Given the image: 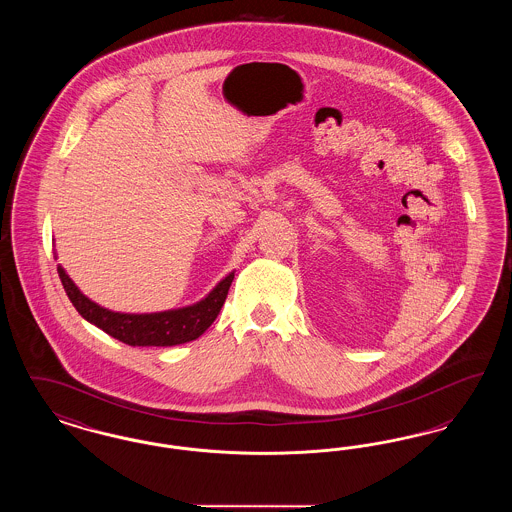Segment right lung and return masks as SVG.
Masks as SVG:
<instances>
[{"instance_id": "1", "label": "right lung", "mask_w": 512, "mask_h": 512, "mask_svg": "<svg viewBox=\"0 0 512 512\" xmlns=\"http://www.w3.org/2000/svg\"><path fill=\"white\" fill-rule=\"evenodd\" d=\"M57 272L74 309L82 317L122 343L142 345V347L144 345L169 347V345H178V343L199 338L215 322V318L219 317L220 309L230 290V284L234 280V274H228L203 301L186 309L151 313V315H122V313H113L99 307L86 295L78 292V288L74 286L73 280L65 274L63 268L57 267Z\"/></svg>"}]
</instances>
